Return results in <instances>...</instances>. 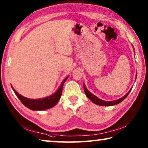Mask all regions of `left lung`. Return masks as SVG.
Listing matches in <instances>:
<instances>
[{"mask_svg":"<svg viewBox=\"0 0 148 148\" xmlns=\"http://www.w3.org/2000/svg\"><path fill=\"white\" fill-rule=\"evenodd\" d=\"M137 76V74L136 75ZM84 91H85V93H86V96L88 97V98L91 100V101L93 102V103L96 104L97 105H99V106H114V105H116L120 103V102H121L123 100L126 98V97L128 96V95L129 94V92H131L132 88L129 90V91L127 92V93L122 97V98L119 99H117L116 100V101H102V100L99 99L98 97H97L95 95H92L91 92H90L88 90L86 89V86H85V85H84Z\"/></svg>","mask_w":148,"mask_h":148,"instance_id":"obj_1","label":"left lung"}]
</instances>
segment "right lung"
I'll use <instances>...</instances> for the list:
<instances>
[{"mask_svg":"<svg viewBox=\"0 0 148 148\" xmlns=\"http://www.w3.org/2000/svg\"><path fill=\"white\" fill-rule=\"evenodd\" d=\"M66 77L65 78L63 82H62L61 86H60L59 88L57 89V91L55 92L53 95H52L51 96L46 97V98L44 99H27L26 97H24L21 96V95L15 91L13 87L12 86V88L13 89L15 94L16 95V96L18 97V99L20 100L23 105H25L26 107L28 108L31 109L32 110H47L49 108H51L53 107L56 106V104L59 101L60 98H61V95H62V87H63V85L66 80L67 79Z\"/></svg>","mask_w":148,"mask_h":148,"instance_id":"1","label":"right lung"}]
</instances>
